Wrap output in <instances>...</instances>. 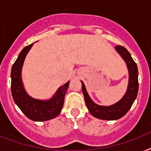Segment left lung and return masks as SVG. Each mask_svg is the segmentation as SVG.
<instances>
[{"label": "left lung", "instance_id": "obj_1", "mask_svg": "<svg viewBox=\"0 0 151 151\" xmlns=\"http://www.w3.org/2000/svg\"><path fill=\"white\" fill-rule=\"evenodd\" d=\"M115 50L121 55L124 63H126L129 70V84L127 91L124 96L114 104L110 106H100L94 103L90 98L87 92L85 85L82 81H81L82 87L83 95L85 98V103L90 114L99 119L113 121L120 119L130 110L132 105L136 99L139 90L138 82V68L137 65L132 58L131 55L126 48L122 46L115 47Z\"/></svg>", "mask_w": 151, "mask_h": 151}]
</instances>
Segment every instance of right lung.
<instances>
[{"label":"right lung","mask_w":151,"mask_h":151,"mask_svg":"<svg viewBox=\"0 0 151 151\" xmlns=\"http://www.w3.org/2000/svg\"><path fill=\"white\" fill-rule=\"evenodd\" d=\"M33 45L34 43L25 47L13 64L11 71V90L15 104L29 119L34 122H45L53 119L60 114L70 81L60 86L50 99L41 100L29 96L22 83V69L26 56Z\"/></svg>","instance_id":"add662e5"}]
</instances>
